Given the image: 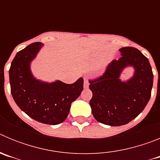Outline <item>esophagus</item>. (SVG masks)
<instances>
[{
  "instance_id": "34e87169",
  "label": "esophagus",
  "mask_w": 160,
  "mask_h": 160,
  "mask_svg": "<svg viewBox=\"0 0 160 160\" xmlns=\"http://www.w3.org/2000/svg\"><path fill=\"white\" fill-rule=\"evenodd\" d=\"M89 87V82H88V80L87 78H85L84 79V88L87 89Z\"/></svg>"
}]
</instances>
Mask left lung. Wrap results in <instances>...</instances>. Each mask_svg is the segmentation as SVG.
Here are the masks:
<instances>
[{"label": "left lung", "instance_id": "8db88e82", "mask_svg": "<svg viewBox=\"0 0 160 160\" xmlns=\"http://www.w3.org/2000/svg\"><path fill=\"white\" fill-rule=\"evenodd\" d=\"M119 51L122 56L118 60H113L102 75L89 80L93 93L90 105L94 118L114 127L128 124L143 111L153 86V73L148 58L134 47H123ZM128 65L135 67V75L128 82H122L120 73Z\"/></svg>", "mask_w": 160, "mask_h": 160}]
</instances>
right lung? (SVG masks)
<instances>
[{"instance_id": "add662e5", "label": "right lung", "mask_w": 160, "mask_h": 160, "mask_svg": "<svg viewBox=\"0 0 160 160\" xmlns=\"http://www.w3.org/2000/svg\"><path fill=\"white\" fill-rule=\"evenodd\" d=\"M42 43L33 42L18 52L11 63L9 82L11 94L20 109L42 123L57 125L66 120L72 102L83 90V78L73 84L57 81L45 83L31 74L29 63Z\"/></svg>"}]
</instances>
